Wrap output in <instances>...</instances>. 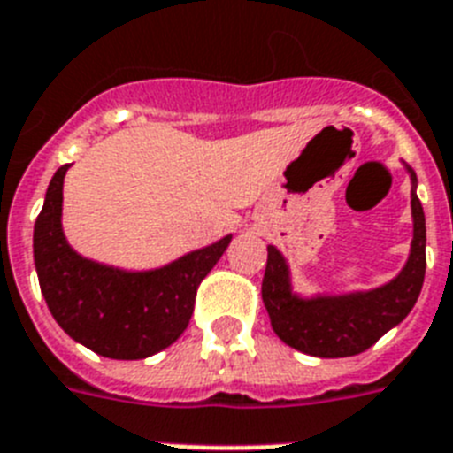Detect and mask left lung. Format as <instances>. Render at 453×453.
I'll return each mask as SVG.
<instances>
[{
    "label": "left lung",
    "instance_id": "obj_1",
    "mask_svg": "<svg viewBox=\"0 0 453 453\" xmlns=\"http://www.w3.org/2000/svg\"><path fill=\"white\" fill-rule=\"evenodd\" d=\"M408 173L412 177V249L403 272L382 288L341 297L302 299L292 295L290 272L283 256L267 246L262 302L272 329L283 343L322 359L352 357L378 343L391 326L405 320L417 303L426 273V219L414 193L417 174L412 168Z\"/></svg>",
    "mask_w": 453,
    "mask_h": 453
}]
</instances>
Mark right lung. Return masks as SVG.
Wrapping results in <instances>:
<instances>
[{"label":"right lung","instance_id":"add662e5","mask_svg":"<svg viewBox=\"0 0 453 453\" xmlns=\"http://www.w3.org/2000/svg\"><path fill=\"white\" fill-rule=\"evenodd\" d=\"M68 163L52 177L34 226V262L41 292L68 336L108 359H144L184 334L197 285L230 244L207 249L151 272H121L78 256L62 233V188Z\"/></svg>","mask_w":453,"mask_h":453}]
</instances>
